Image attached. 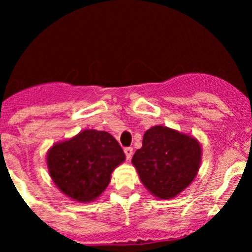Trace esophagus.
<instances>
[{"instance_id": "34e87169", "label": "esophagus", "mask_w": 252, "mask_h": 252, "mask_svg": "<svg viewBox=\"0 0 252 252\" xmlns=\"http://www.w3.org/2000/svg\"><path fill=\"white\" fill-rule=\"evenodd\" d=\"M124 154H126V158L130 159L131 156H133V147H126V149H124Z\"/></svg>"}]
</instances>
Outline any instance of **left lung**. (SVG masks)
<instances>
[{
    "label": "left lung",
    "mask_w": 252,
    "mask_h": 252,
    "mask_svg": "<svg viewBox=\"0 0 252 252\" xmlns=\"http://www.w3.org/2000/svg\"><path fill=\"white\" fill-rule=\"evenodd\" d=\"M200 161L201 146L196 139L162 126L146 130L142 147L131 159L142 184L159 199H172L189 187Z\"/></svg>",
    "instance_id": "obj_1"
}]
</instances>
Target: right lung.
<instances>
[{
    "label": "right lung",
    "instance_id": "right-lung-1",
    "mask_svg": "<svg viewBox=\"0 0 252 252\" xmlns=\"http://www.w3.org/2000/svg\"><path fill=\"white\" fill-rule=\"evenodd\" d=\"M124 159L121 145L110 133L89 129L53 145L47 166L61 191L77 201L90 202L102 194L113 169Z\"/></svg>",
    "mask_w": 252,
    "mask_h": 252
}]
</instances>
